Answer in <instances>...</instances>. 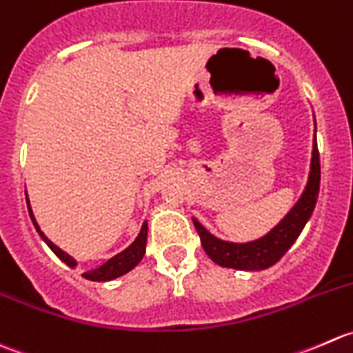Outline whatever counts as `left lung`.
Returning <instances> with one entry per match:
<instances>
[{
    "mask_svg": "<svg viewBox=\"0 0 353 353\" xmlns=\"http://www.w3.org/2000/svg\"><path fill=\"white\" fill-rule=\"evenodd\" d=\"M316 125V120H314ZM321 183V165L319 152H317L316 130L312 141V158H310V172L303 192L294 208L283 216L276 226L270 230L266 235L259 236L250 242H230L212 235L199 223L197 218H192L195 230L201 236V243L205 254L211 257L212 263L223 268H232L240 271H263L276 264L285 256L288 249L295 243L303 226L307 225L316 208L317 195Z\"/></svg>",
    "mask_w": 353,
    "mask_h": 353,
    "instance_id": "1",
    "label": "left lung"
}]
</instances>
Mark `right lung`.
<instances>
[{"label": "right lung", "mask_w": 353, "mask_h": 353, "mask_svg": "<svg viewBox=\"0 0 353 353\" xmlns=\"http://www.w3.org/2000/svg\"><path fill=\"white\" fill-rule=\"evenodd\" d=\"M26 197H27V208H29V216H30V219H32L34 226H36L37 233L41 235V239L46 242V245L50 247L54 254H57L59 259L66 264V266H70L75 270L77 261L73 259L70 254H66L65 250L59 249L58 245H54V243L51 242L46 235H44L43 230H41L39 225H37L36 218H34V212H32V208H30V201H29V195H27V192H26ZM145 243H148V221L142 223L141 232H139V235L135 236V240L127 247V249L121 250V252H118L117 256L110 257L106 263L101 264V266L96 268V270L85 271L82 276L85 278V280H90V281H111V280H114V278L123 276V274H127L128 271H132L139 263H141L142 257H144V254H145Z\"/></svg>", "instance_id": "1"}]
</instances>
